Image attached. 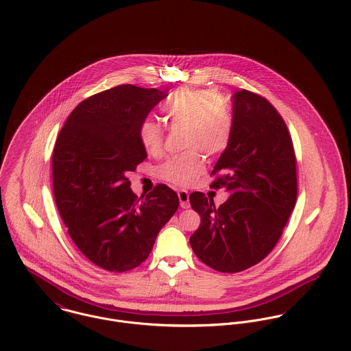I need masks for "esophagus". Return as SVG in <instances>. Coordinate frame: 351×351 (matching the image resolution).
Listing matches in <instances>:
<instances>
[{"instance_id":"obj_1","label":"esophagus","mask_w":351,"mask_h":351,"mask_svg":"<svg viewBox=\"0 0 351 351\" xmlns=\"http://www.w3.org/2000/svg\"><path fill=\"white\" fill-rule=\"evenodd\" d=\"M178 196H179V200H180V207L189 208L190 207V194H189V191L180 190L178 193Z\"/></svg>"}]
</instances>
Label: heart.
<instances>
[{
  "mask_svg": "<svg viewBox=\"0 0 351 351\" xmlns=\"http://www.w3.org/2000/svg\"><path fill=\"white\" fill-rule=\"evenodd\" d=\"M164 121L172 129L182 128L184 154L171 157L158 167V176L178 187H186L204 171L203 152L208 156L222 154L233 134V114L226 97L217 90L182 87L169 94L161 106ZM143 148L157 155L164 143V129L145 118L138 125Z\"/></svg>",
  "mask_w": 351,
  "mask_h": 351,
  "instance_id": "heart-1",
  "label": "heart"
}]
</instances>
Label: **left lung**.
Instances as JSON below:
<instances>
[{"mask_svg":"<svg viewBox=\"0 0 351 351\" xmlns=\"http://www.w3.org/2000/svg\"><path fill=\"white\" fill-rule=\"evenodd\" d=\"M211 175V189L232 195L219 207L203 193L190 195L200 215L190 243L207 267L242 272L272 252L298 196L293 143L267 98L245 88L234 94L232 140Z\"/></svg>","mask_w":351,"mask_h":351,"instance_id":"obj_1","label":"left lung"}]
</instances>
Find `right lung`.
<instances>
[{
    "instance_id": "right-lung-1",
    "label": "right lung",
    "mask_w": 351,
    "mask_h": 351,
    "mask_svg": "<svg viewBox=\"0 0 351 351\" xmlns=\"http://www.w3.org/2000/svg\"><path fill=\"white\" fill-rule=\"evenodd\" d=\"M167 95L133 84L94 94L71 112L55 143L52 182L59 214L79 250L105 271L141 265L179 207L168 186L157 184L138 197L126 178L147 158L138 125Z\"/></svg>"
}]
</instances>
